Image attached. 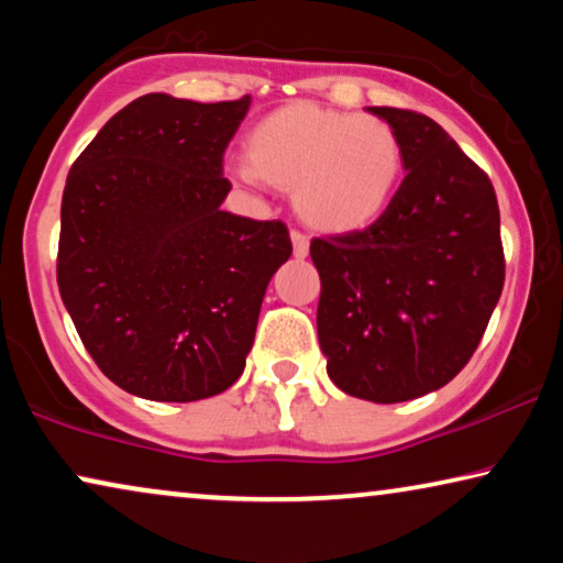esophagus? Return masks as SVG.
Wrapping results in <instances>:
<instances>
[{
    "label": "esophagus",
    "instance_id": "34e87169",
    "mask_svg": "<svg viewBox=\"0 0 563 563\" xmlns=\"http://www.w3.org/2000/svg\"><path fill=\"white\" fill-rule=\"evenodd\" d=\"M291 245H295V256L297 258H307L310 256V238L299 230H291Z\"/></svg>",
    "mask_w": 563,
    "mask_h": 563
}]
</instances>
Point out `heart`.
Segmentation results:
<instances>
[{
  "instance_id": "heart-1",
  "label": "heart",
  "mask_w": 563,
  "mask_h": 563,
  "mask_svg": "<svg viewBox=\"0 0 563 563\" xmlns=\"http://www.w3.org/2000/svg\"><path fill=\"white\" fill-rule=\"evenodd\" d=\"M245 148L249 158H230L228 174L245 187L272 181L291 189L299 218L322 233L374 225L405 174L402 137L389 122L312 102L268 112Z\"/></svg>"
}]
</instances>
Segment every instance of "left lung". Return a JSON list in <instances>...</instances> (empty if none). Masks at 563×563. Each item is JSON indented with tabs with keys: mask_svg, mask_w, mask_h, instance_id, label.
<instances>
[{
	"mask_svg": "<svg viewBox=\"0 0 563 563\" xmlns=\"http://www.w3.org/2000/svg\"><path fill=\"white\" fill-rule=\"evenodd\" d=\"M405 145L389 210L356 233L314 238L318 338L345 395L391 405L449 384L479 345L505 284L489 176L426 114L366 107Z\"/></svg>",
	"mask_w": 563,
	"mask_h": 563,
	"instance_id": "obj_1",
	"label": "left lung"
}]
</instances>
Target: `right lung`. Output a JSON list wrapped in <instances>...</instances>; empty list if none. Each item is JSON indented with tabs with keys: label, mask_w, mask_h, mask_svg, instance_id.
I'll return each instance as SVG.
<instances>
[{
	"label": "right lung",
	"mask_w": 563,
	"mask_h": 563,
	"mask_svg": "<svg viewBox=\"0 0 563 563\" xmlns=\"http://www.w3.org/2000/svg\"><path fill=\"white\" fill-rule=\"evenodd\" d=\"M249 107L137 97L68 172L60 299L89 356L130 395L195 402L243 374L268 282L291 256L282 220L220 207L222 153Z\"/></svg>",
	"instance_id": "obj_1"
}]
</instances>
